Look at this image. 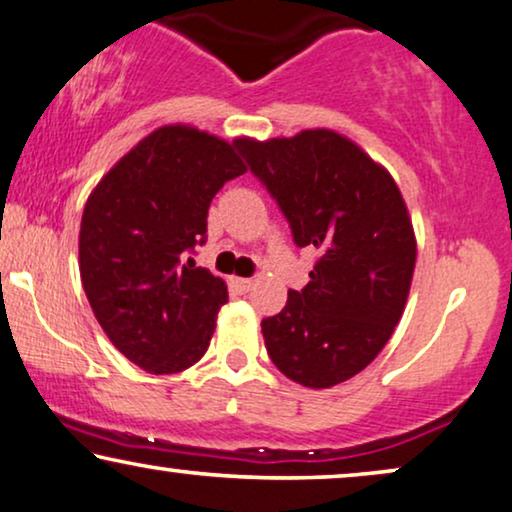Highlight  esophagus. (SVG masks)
<instances>
[{
	"label": "esophagus",
	"instance_id": "34e87169",
	"mask_svg": "<svg viewBox=\"0 0 512 512\" xmlns=\"http://www.w3.org/2000/svg\"><path fill=\"white\" fill-rule=\"evenodd\" d=\"M254 284H256L254 279H244V277H233V279H230V286H233L237 293L251 291V289H254Z\"/></svg>",
	"mask_w": 512,
	"mask_h": 512
}]
</instances>
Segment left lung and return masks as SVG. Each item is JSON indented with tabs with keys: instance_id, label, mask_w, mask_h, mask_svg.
<instances>
[{
	"instance_id": "obj_1",
	"label": "left lung",
	"mask_w": 512,
	"mask_h": 512,
	"mask_svg": "<svg viewBox=\"0 0 512 512\" xmlns=\"http://www.w3.org/2000/svg\"><path fill=\"white\" fill-rule=\"evenodd\" d=\"M251 172L319 251L310 282L261 321L265 349L289 380L328 389L361 373L403 317L417 237L396 181L359 144L328 128L237 137Z\"/></svg>"
}]
</instances>
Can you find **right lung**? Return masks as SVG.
I'll list each match as a JSON object with an SVG mask.
<instances>
[{"label": "right lung", "mask_w": 512, "mask_h": 512, "mask_svg": "<svg viewBox=\"0 0 512 512\" xmlns=\"http://www.w3.org/2000/svg\"><path fill=\"white\" fill-rule=\"evenodd\" d=\"M244 172L235 142L172 123L139 139L88 195L83 291L111 345L146 373H181L207 352L228 289L184 254L205 242L214 195Z\"/></svg>", "instance_id": "add662e5"}]
</instances>
